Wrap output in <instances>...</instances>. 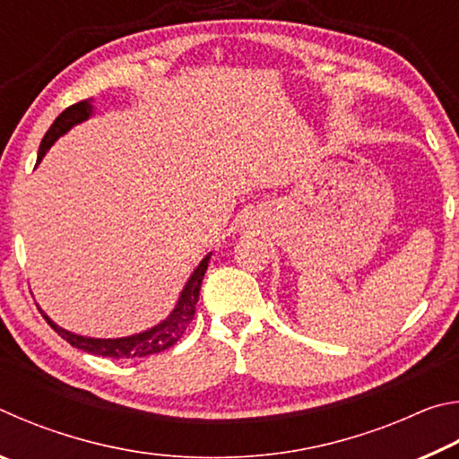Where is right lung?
Here are the masks:
<instances>
[{
  "label": "right lung",
  "mask_w": 459,
  "mask_h": 459,
  "mask_svg": "<svg viewBox=\"0 0 459 459\" xmlns=\"http://www.w3.org/2000/svg\"><path fill=\"white\" fill-rule=\"evenodd\" d=\"M89 115H91V100L89 99L79 100V103L66 107L65 111L58 115L56 121L52 123L50 129L46 131V135L40 143V152H38V161L44 158V153L50 150V145L56 142L62 134H66V131L73 126H76V123L87 119ZM208 259H211V255H206V257L202 259L196 271L192 273L190 281L186 283L182 298H180V301H178V306L172 312V316H169L166 322L155 325V328L137 333V336L117 338V340L84 338V336H76V333H73V332L58 328V325L54 324L44 312H42V316L60 338H65L68 344L74 348H81V351L89 352V354L108 356V359H142V356L164 352L184 336L186 328H188V324L192 322L194 314H196L200 285H202V279H204V273L208 269Z\"/></svg>",
  "instance_id": "right-lung-1"
}]
</instances>
